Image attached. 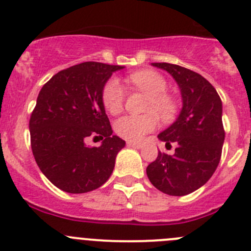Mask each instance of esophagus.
Masks as SVG:
<instances>
[{"instance_id": "34e87169", "label": "esophagus", "mask_w": 251, "mask_h": 251, "mask_svg": "<svg viewBox=\"0 0 251 251\" xmlns=\"http://www.w3.org/2000/svg\"><path fill=\"white\" fill-rule=\"evenodd\" d=\"M126 145H127L128 148H135V149L142 148V144H140V142H135V141H127L126 142Z\"/></svg>"}]
</instances>
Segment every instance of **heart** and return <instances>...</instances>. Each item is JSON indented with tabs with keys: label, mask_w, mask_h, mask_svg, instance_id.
<instances>
[{
	"label": "heart",
	"mask_w": 251,
	"mask_h": 251,
	"mask_svg": "<svg viewBox=\"0 0 251 251\" xmlns=\"http://www.w3.org/2000/svg\"><path fill=\"white\" fill-rule=\"evenodd\" d=\"M128 81L137 89L149 95L146 103L148 111H155L162 120H170L175 115L177 105L175 99L169 95L168 81L161 74L152 70L136 71L128 76ZM126 92L121 82L112 77L103 85L102 99L103 107L110 114L116 115L123 110L125 103ZM157 127V117L152 112L144 115H125L117 119L115 123V131L123 139L128 141H140L145 135L152 132Z\"/></svg>",
	"instance_id": "1"
}]
</instances>
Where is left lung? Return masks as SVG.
Wrapping results in <instances>:
<instances>
[{"label":"left lung","instance_id":"1","mask_svg":"<svg viewBox=\"0 0 251 251\" xmlns=\"http://www.w3.org/2000/svg\"><path fill=\"white\" fill-rule=\"evenodd\" d=\"M152 65L175 78L181 91L182 110L177 120L157 136L166 145L176 144L175 153L159 151L146 174L157 190L184 196L201 187L218 168L225 139L223 106L216 90L201 75L168 62Z\"/></svg>","mask_w":251,"mask_h":251}]
</instances>
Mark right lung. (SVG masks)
<instances>
[{
    "label": "right lung",
    "mask_w": 251,
    "mask_h": 251,
    "mask_svg": "<svg viewBox=\"0 0 251 251\" xmlns=\"http://www.w3.org/2000/svg\"><path fill=\"white\" fill-rule=\"evenodd\" d=\"M119 65L87 61L57 72L38 94L30 117L31 149L40 170L70 194L89 193L105 184L125 141L112 135L103 107V85ZM89 137L103 140L89 148Z\"/></svg>",
    "instance_id": "obj_1"
}]
</instances>
